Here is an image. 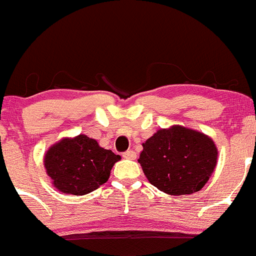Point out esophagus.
<instances>
[{
	"instance_id": "obj_1",
	"label": "esophagus",
	"mask_w": 256,
	"mask_h": 256,
	"mask_svg": "<svg viewBox=\"0 0 256 256\" xmlns=\"http://www.w3.org/2000/svg\"><path fill=\"white\" fill-rule=\"evenodd\" d=\"M123 158H124V159L136 160V152H134V150H128V152H123Z\"/></svg>"
}]
</instances>
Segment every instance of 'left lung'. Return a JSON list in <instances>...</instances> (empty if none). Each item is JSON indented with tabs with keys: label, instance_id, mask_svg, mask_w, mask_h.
Returning <instances> with one entry per match:
<instances>
[{
	"label": "left lung",
	"instance_id": "obj_1",
	"mask_svg": "<svg viewBox=\"0 0 256 256\" xmlns=\"http://www.w3.org/2000/svg\"><path fill=\"white\" fill-rule=\"evenodd\" d=\"M218 149L210 136L194 129L171 126L152 134L138 162L148 181L172 196L200 191L217 165Z\"/></svg>",
	"mask_w": 256,
	"mask_h": 256
}]
</instances>
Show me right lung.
I'll list each match as a JSON object with an SVG mask.
<instances>
[{"instance_id":"right-lung-1","label":"right lung","mask_w":256,"mask_h":256,"mask_svg":"<svg viewBox=\"0 0 256 256\" xmlns=\"http://www.w3.org/2000/svg\"><path fill=\"white\" fill-rule=\"evenodd\" d=\"M120 160L85 134L60 139L44 154V168L60 192L84 196L107 182L113 165Z\"/></svg>"}]
</instances>
